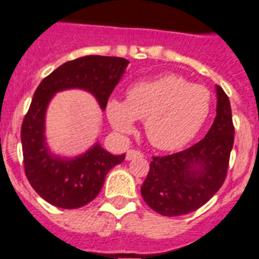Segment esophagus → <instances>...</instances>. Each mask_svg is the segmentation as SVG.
<instances>
[{
  "label": "esophagus",
  "mask_w": 259,
  "mask_h": 259,
  "mask_svg": "<svg viewBox=\"0 0 259 259\" xmlns=\"http://www.w3.org/2000/svg\"><path fill=\"white\" fill-rule=\"evenodd\" d=\"M138 157H143V153L138 150H129L126 152V160L130 161L133 158H138Z\"/></svg>",
  "instance_id": "1"
}]
</instances>
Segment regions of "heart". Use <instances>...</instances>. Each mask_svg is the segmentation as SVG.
I'll return each mask as SVG.
<instances>
[{
	"label": "heart",
	"mask_w": 259,
	"mask_h": 259,
	"mask_svg": "<svg viewBox=\"0 0 259 259\" xmlns=\"http://www.w3.org/2000/svg\"><path fill=\"white\" fill-rule=\"evenodd\" d=\"M210 104L206 88L177 74H164L130 86L126 101L111 98L106 112L113 129L122 134L133 132L137 120H144L148 142L157 150L174 151L199 133Z\"/></svg>",
	"instance_id": "heart-1"
}]
</instances>
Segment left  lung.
Listing matches in <instances>:
<instances>
[{"instance_id":"left-lung-1","label":"left lung","mask_w":259,"mask_h":259,"mask_svg":"<svg viewBox=\"0 0 259 259\" xmlns=\"http://www.w3.org/2000/svg\"><path fill=\"white\" fill-rule=\"evenodd\" d=\"M217 90V116L205 138L181 152L153 156L141 192L146 204L166 217L185 215L206 204L227 176L235 127L230 101Z\"/></svg>"}]
</instances>
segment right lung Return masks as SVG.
Wrapping results in <instances>:
<instances>
[{
  "label": "right lung",
  "mask_w": 259,
  "mask_h": 259,
  "mask_svg": "<svg viewBox=\"0 0 259 259\" xmlns=\"http://www.w3.org/2000/svg\"><path fill=\"white\" fill-rule=\"evenodd\" d=\"M129 60L118 57L86 55L64 63L44 78L34 92L22 124L24 171L39 196L62 209L89 204L103 187L107 173L124 161L97 143L83 155L63 158L51 155L45 139V115L55 93L82 89L97 98L102 109L124 74Z\"/></svg>",
  "instance_id": "add662e5"
}]
</instances>
